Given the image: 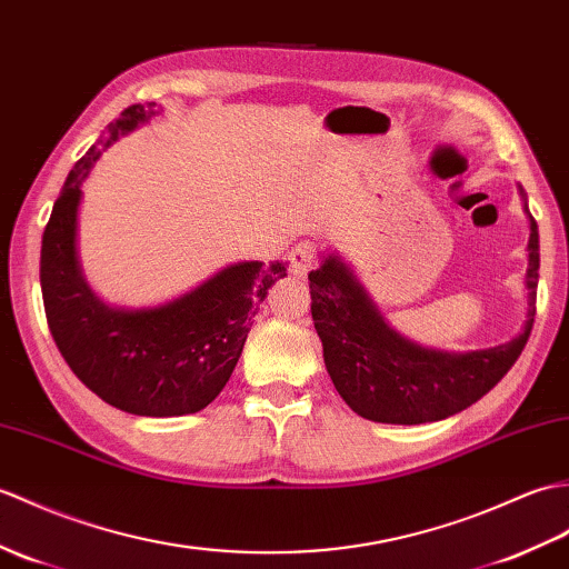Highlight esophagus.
<instances>
[{
  "label": "esophagus",
  "instance_id": "obj_1",
  "mask_svg": "<svg viewBox=\"0 0 569 569\" xmlns=\"http://www.w3.org/2000/svg\"><path fill=\"white\" fill-rule=\"evenodd\" d=\"M315 259H317V247L312 242H300L290 249V254H288L290 271H293V276L306 279L310 269L315 267Z\"/></svg>",
  "mask_w": 569,
  "mask_h": 569
}]
</instances>
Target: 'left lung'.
Here are the masks:
<instances>
[{
	"mask_svg": "<svg viewBox=\"0 0 569 569\" xmlns=\"http://www.w3.org/2000/svg\"><path fill=\"white\" fill-rule=\"evenodd\" d=\"M538 267V224L531 218L523 329L507 345L453 353L419 347L395 332L347 263L335 254L325 257L322 267L308 276L310 310L337 392L356 415L382 425H425L463 412L521 356L533 329Z\"/></svg>",
	"mask_w": 569,
	"mask_h": 569,
	"instance_id": "left-lung-1",
	"label": "left lung"
}]
</instances>
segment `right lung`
I'll return each mask as SVG.
<instances>
[{
  "label": "right lung",
  "instance_id": "add662e5",
  "mask_svg": "<svg viewBox=\"0 0 569 569\" xmlns=\"http://www.w3.org/2000/svg\"><path fill=\"white\" fill-rule=\"evenodd\" d=\"M157 113L154 101L128 106L72 167L43 232L41 290L50 335L91 392L128 415L181 417L201 412L230 380L252 315L286 263H230L157 308H111L97 298L77 254L82 181L118 136Z\"/></svg>",
  "mask_w": 569,
  "mask_h": 569
}]
</instances>
